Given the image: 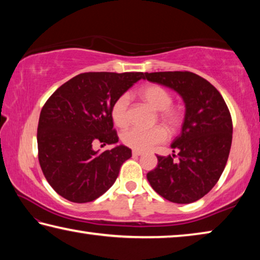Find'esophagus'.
<instances>
[{
	"instance_id": "34e87169",
	"label": "esophagus",
	"mask_w": 260,
	"mask_h": 260,
	"mask_svg": "<svg viewBox=\"0 0 260 260\" xmlns=\"http://www.w3.org/2000/svg\"><path fill=\"white\" fill-rule=\"evenodd\" d=\"M133 155L134 156H140V155H143V152L142 151H136V149H134Z\"/></svg>"
}]
</instances>
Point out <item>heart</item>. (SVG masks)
<instances>
[{
    "label": "heart",
    "instance_id": "heart-1",
    "mask_svg": "<svg viewBox=\"0 0 260 260\" xmlns=\"http://www.w3.org/2000/svg\"><path fill=\"white\" fill-rule=\"evenodd\" d=\"M138 95L154 111H157V118L169 129H176L180 124V111L171 105L172 94L165 86L147 84L138 91ZM129 95L124 93L118 95L112 105L111 117L114 124L118 127L125 126L129 122ZM166 138L167 133L161 126H154L152 129L134 126L122 134V142L136 151H146L154 145L163 143Z\"/></svg>",
    "mask_w": 260,
    "mask_h": 260
}]
</instances>
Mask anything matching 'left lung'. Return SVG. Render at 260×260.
Instances as JSON below:
<instances>
[{
    "mask_svg": "<svg viewBox=\"0 0 260 260\" xmlns=\"http://www.w3.org/2000/svg\"><path fill=\"white\" fill-rule=\"evenodd\" d=\"M144 79L175 90L186 108L181 133L171 144L174 154L157 156L147 179L168 201H198L219 180L230 155L233 124L229 107L210 82L192 72L145 73Z\"/></svg>",
    "mask_w": 260,
    "mask_h": 260,
    "instance_id": "left-lung-1",
    "label": "left lung"
}]
</instances>
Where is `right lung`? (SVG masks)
<instances>
[{"instance_id": "add662e5", "label": "right lung", "mask_w": 260, "mask_h": 260, "mask_svg": "<svg viewBox=\"0 0 260 260\" xmlns=\"http://www.w3.org/2000/svg\"><path fill=\"white\" fill-rule=\"evenodd\" d=\"M144 73L89 72L54 91L40 114L39 161L50 186L71 202H91L112 187L131 149L118 145L99 153L95 143L118 142L111 107Z\"/></svg>"}]
</instances>
